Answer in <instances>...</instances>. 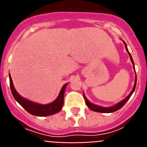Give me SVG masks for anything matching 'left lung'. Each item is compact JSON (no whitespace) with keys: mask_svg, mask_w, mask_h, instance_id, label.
I'll return each instance as SVG.
<instances>
[{"mask_svg":"<svg viewBox=\"0 0 147 147\" xmlns=\"http://www.w3.org/2000/svg\"><path fill=\"white\" fill-rule=\"evenodd\" d=\"M123 43H124V46H125V48H126V50H127V52H128L129 55L130 60H131V61H132V65H133V67H134V70H135V63H134V61H133V60H132V55H131V54H130L129 52L128 49H127V43H125V42L123 41ZM136 83H137V77H136V75H135V84H134V86H133V88H132V91H131V92L129 93V95L127 97V98H124L123 100H121V101L118 102V104H116L115 105L112 106V107H101V106L95 105V104H92V103H91V102H90L89 100H88L87 98H86V97L85 96V95H84V100H85V102H86V105H87V107H89V109H91V110L94 111V112H103V113H111V112H115V111H117V110H118V109H121V107H123V106L124 105V104H126V103H127V101H128V100L130 98L131 95H132V93H133L134 91H135V86H136Z\"/></svg>","mask_w":147,"mask_h":147,"instance_id":"8db88e82","label":"left lung"}]
</instances>
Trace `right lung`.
<instances>
[{
	"mask_svg": "<svg viewBox=\"0 0 147 147\" xmlns=\"http://www.w3.org/2000/svg\"><path fill=\"white\" fill-rule=\"evenodd\" d=\"M9 84L11 91H12V95L16 101L20 104L24 109H26L29 113H30L32 115L39 116V117H44V116H49L54 115L55 113H58V112L61 110L63 105V98H64V92L66 86L68 83H66L62 86L61 91L59 92L58 98L52 103L47 104H40L35 102H32L31 100L23 98L21 95L18 94L16 89H15V86L12 83V77L10 74H9Z\"/></svg>",
	"mask_w": 147,
	"mask_h": 147,
	"instance_id": "right-lung-1",
	"label": "right lung"
}]
</instances>
